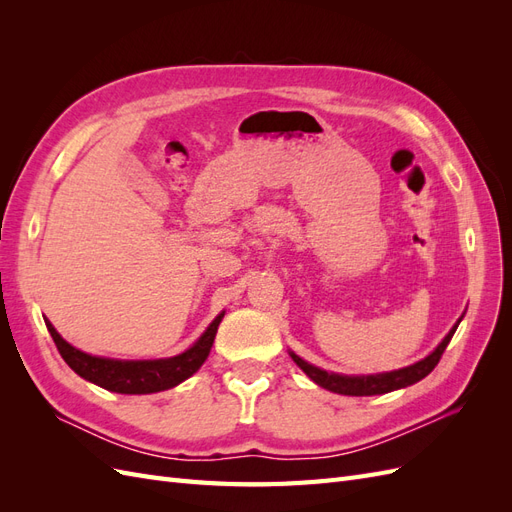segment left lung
Masks as SVG:
<instances>
[{
	"mask_svg": "<svg viewBox=\"0 0 512 512\" xmlns=\"http://www.w3.org/2000/svg\"><path fill=\"white\" fill-rule=\"evenodd\" d=\"M463 318V314H461ZM461 318L453 324V329L446 333V337L442 342L436 346V350L429 352L425 359L416 361L408 367H401V369H393V371H384V374H367V376H346V374H333V371L327 369H320L312 363H307L305 359H301L299 354H294L292 350L290 356L292 361L297 363L309 380H314L322 389H327L331 393H339V395H352V397H367V395H384V393H391L397 389H406L410 384H416L418 380H423L425 376H429L433 367L438 365L442 352L446 350L448 342H451Z\"/></svg>",
	"mask_w": 512,
	"mask_h": 512,
	"instance_id": "obj_1",
	"label": "left lung"
}]
</instances>
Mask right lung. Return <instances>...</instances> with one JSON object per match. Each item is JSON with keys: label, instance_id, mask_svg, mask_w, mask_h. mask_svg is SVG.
Wrapping results in <instances>:
<instances>
[{"label": "right lung", "instance_id": "1", "mask_svg": "<svg viewBox=\"0 0 512 512\" xmlns=\"http://www.w3.org/2000/svg\"><path fill=\"white\" fill-rule=\"evenodd\" d=\"M224 318V312L213 318V322L205 329L196 342L183 350L181 354L168 356V359H147V361H123V359H108V356H96L87 354L79 348L68 344L64 337L57 333V329L51 324L49 318H44L46 329H49L53 342L64 356V361L74 369V374H79L83 380L98 384L106 391L121 393V395H149L168 391L173 386L181 384L194 376L207 361L211 352L215 333H218L220 322Z\"/></svg>", "mask_w": 512, "mask_h": 512}]
</instances>
